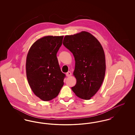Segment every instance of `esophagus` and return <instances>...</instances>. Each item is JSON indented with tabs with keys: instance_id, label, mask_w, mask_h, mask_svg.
<instances>
[{
	"instance_id": "esophagus-1",
	"label": "esophagus",
	"mask_w": 135,
	"mask_h": 135,
	"mask_svg": "<svg viewBox=\"0 0 135 135\" xmlns=\"http://www.w3.org/2000/svg\"><path fill=\"white\" fill-rule=\"evenodd\" d=\"M71 75V73L70 71H68V72L66 73V76L67 77H69V76H70Z\"/></svg>"
}]
</instances>
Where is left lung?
I'll list each match as a JSON object with an SVG mask.
<instances>
[{"instance_id": "obj_1", "label": "left lung", "mask_w": 135, "mask_h": 135, "mask_svg": "<svg viewBox=\"0 0 135 135\" xmlns=\"http://www.w3.org/2000/svg\"><path fill=\"white\" fill-rule=\"evenodd\" d=\"M63 45L73 54L76 84L71 88L78 97L90 100L100 88L106 71L105 56L98 39L89 32L66 35Z\"/></svg>"}]
</instances>
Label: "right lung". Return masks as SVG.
Here are the masks:
<instances>
[{"instance_id": "1", "label": "right lung", "mask_w": 135, "mask_h": 135, "mask_svg": "<svg viewBox=\"0 0 135 135\" xmlns=\"http://www.w3.org/2000/svg\"><path fill=\"white\" fill-rule=\"evenodd\" d=\"M63 36H46L31 46L26 58L27 78L34 94L48 101L57 96L66 76L58 63L57 53Z\"/></svg>"}]
</instances>
